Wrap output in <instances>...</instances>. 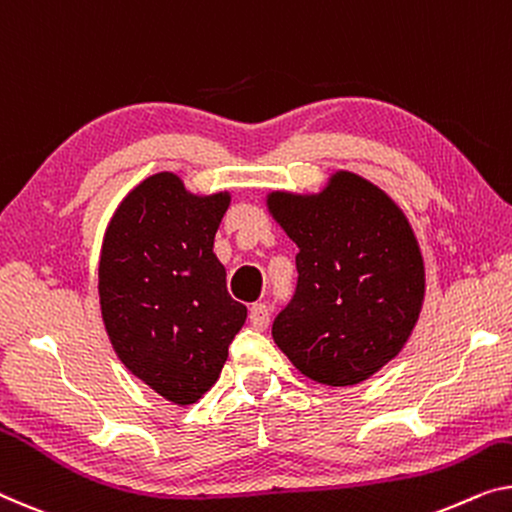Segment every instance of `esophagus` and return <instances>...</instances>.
I'll list each match as a JSON object with an SVG mask.
<instances>
[{
  "mask_svg": "<svg viewBox=\"0 0 512 512\" xmlns=\"http://www.w3.org/2000/svg\"><path fill=\"white\" fill-rule=\"evenodd\" d=\"M250 324L255 326L257 331H264L266 326H269V319H271V312H269V305L266 303H253L250 305Z\"/></svg>",
  "mask_w": 512,
  "mask_h": 512,
  "instance_id": "esophagus-1",
  "label": "esophagus"
}]
</instances>
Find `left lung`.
Wrapping results in <instances>:
<instances>
[{"label": "left lung", "mask_w": 512, "mask_h": 512, "mask_svg": "<svg viewBox=\"0 0 512 512\" xmlns=\"http://www.w3.org/2000/svg\"><path fill=\"white\" fill-rule=\"evenodd\" d=\"M266 209L299 246V282L273 322L276 345L319 384L370 379L402 352L423 308L425 264L407 216L347 170L319 193L273 190Z\"/></svg>", "instance_id": "1"}]
</instances>
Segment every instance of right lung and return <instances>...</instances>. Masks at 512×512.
<instances>
[{
    "instance_id": "1",
    "label": "right lung",
    "mask_w": 512,
    "mask_h": 512,
    "mask_svg": "<svg viewBox=\"0 0 512 512\" xmlns=\"http://www.w3.org/2000/svg\"><path fill=\"white\" fill-rule=\"evenodd\" d=\"M232 195H195L174 172L151 174L103 234L98 296L114 354L179 407L216 384L246 305L227 294L213 239Z\"/></svg>"
}]
</instances>
